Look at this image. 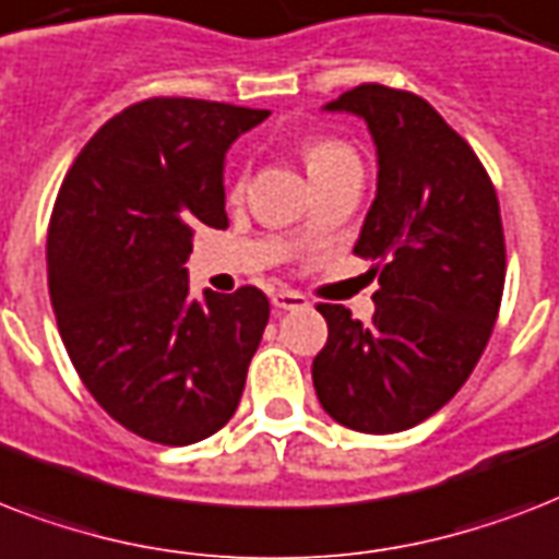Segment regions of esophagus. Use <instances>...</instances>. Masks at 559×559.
<instances>
[{"label": "esophagus", "instance_id": "34e87169", "mask_svg": "<svg viewBox=\"0 0 559 559\" xmlns=\"http://www.w3.org/2000/svg\"><path fill=\"white\" fill-rule=\"evenodd\" d=\"M270 301L275 310H298V307L307 305V298L301 293H296V289H275Z\"/></svg>", "mask_w": 559, "mask_h": 559}]
</instances>
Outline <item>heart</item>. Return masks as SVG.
Listing matches in <instances>:
<instances>
[{"label": "heart", "mask_w": 559, "mask_h": 559, "mask_svg": "<svg viewBox=\"0 0 559 559\" xmlns=\"http://www.w3.org/2000/svg\"><path fill=\"white\" fill-rule=\"evenodd\" d=\"M301 156H305L307 170H310V177H313V174L331 168L336 162L350 159L354 153H350V147H345L342 142H333V139H310V142H305V147H301ZM240 188L243 186L237 182L235 193H240Z\"/></svg>", "instance_id": "b5f03b06"}]
</instances>
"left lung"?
I'll list each match as a JSON object with an SVG mask.
<instances>
[{
    "instance_id": "left-lung-1",
    "label": "left lung",
    "mask_w": 559,
    "mask_h": 559,
    "mask_svg": "<svg viewBox=\"0 0 559 559\" xmlns=\"http://www.w3.org/2000/svg\"><path fill=\"white\" fill-rule=\"evenodd\" d=\"M322 109L362 118L377 147L354 252L377 263L380 287L371 324L319 305L316 397L348 429L403 432L455 397L490 340L504 289L499 200L469 144L412 92L362 83Z\"/></svg>"
}]
</instances>
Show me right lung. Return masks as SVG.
<instances>
[{
  "mask_svg": "<svg viewBox=\"0 0 559 559\" xmlns=\"http://www.w3.org/2000/svg\"><path fill=\"white\" fill-rule=\"evenodd\" d=\"M270 109L151 98L92 135L57 193L48 293L83 385L147 441L186 447L235 415L270 322L258 287L191 298L193 226L226 228L228 147Z\"/></svg>",
  "mask_w": 559,
  "mask_h": 559,
  "instance_id": "right-lung-1",
  "label": "right lung"
}]
</instances>
